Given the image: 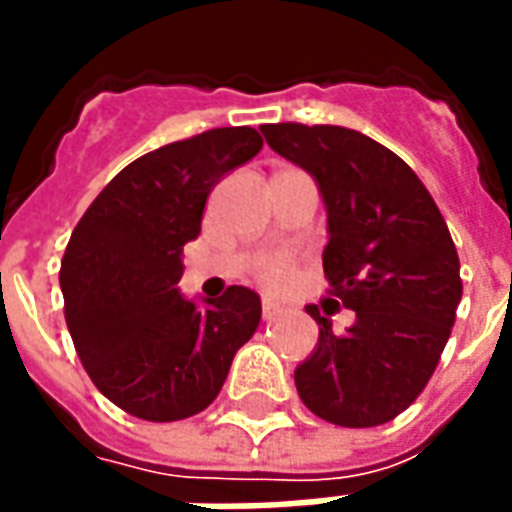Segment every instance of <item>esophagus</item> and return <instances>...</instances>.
I'll use <instances>...</instances> for the list:
<instances>
[{"label": "esophagus", "instance_id": "1", "mask_svg": "<svg viewBox=\"0 0 512 512\" xmlns=\"http://www.w3.org/2000/svg\"><path fill=\"white\" fill-rule=\"evenodd\" d=\"M279 312H282V307H279L277 301H271V299L263 301V321H274Z\"/></svg>", "mask_w": 512, "mask_h": 512}]
</instances>
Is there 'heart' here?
Masks as SVG:
<instances>
[{"mask_svg":"<svg viewBox=\"0 0 512 512\" xmlns=\"http://www.w3.org/2000/svg\"><path fill=\"white\" fill-rule=\"evenodd\" d=\"M290 277V263L285 257H274V260H268L266 268H263V282L271 285V288H279V285H285Z\"/></svg>","mask_w":512,"mask_h":512,"instance_id":"obj_1","label":"heart"}]
</instances>
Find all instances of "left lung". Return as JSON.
Returning <instances> with one entry per match:
<instances>
[{
  "label": "left lung",
  "instance_id": "obj_1",
  "mask_svg": "<svg viewBox=\"0 0 512 512\" xmlns=\"http://www.w3.org/2000/svg\"><path fill=\"white\" fill-rule=\"evenodd\" d=\"M274 153L312 175L326 208L323 271L356 312L332 332L315 304L318 345L296 367V389L315 417L373 428L425 389L461 304V263L436 202L406 161L343 126H260Z\"/></svg>",
  "mask_w": 512,
  "mask_h": 512
}]
</instances>
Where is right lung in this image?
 Masks as SVG:
<instances>
[{
    "label": "right lung",
    "mask_w": 512,
    "mask_h": 512,
    "mask_svg": "<svg viewBox=\"0 0 512 512\" xmlns=\"http://www.w3.org/2000/svg\"><path fill=\"white\" fill-rule=\"evenodd\" d=\"M260 147L255 128L238 126L150 150L109 180L73 230L60 268L68 332L93 384L134 417L200 414L255 334V290L186 299L178 282L211 189Z\"/></svg>",
    "instance_id": "1"
}]
</instances>
